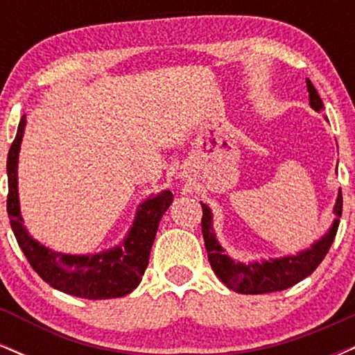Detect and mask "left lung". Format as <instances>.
<instances>
[{
	"mask_svg": "<svg viewBox=\"0 0 355 355\" xmlns=\"http://www.w3.org/2000/svg\"><path fill=\"white\" fill-rule=\"evenodd\" d=\"M307 89L311 107L315 112H322L324 103H322L319 93L313 88L311 80H307ZM202 210L203 240H205L210 266L218 279L239 294H268V292H279L292 287V285L304 280L305 277L311 275L320 266V262L332 245L334 239H336L337 229H339V218L342 215V191H339L336 209H334L337 218L332 229L319 242L313 243L312 248H307L305 252H300L294 257H284V259H275L262 263L255 262L248 263V266L234 262L230 257L223 254V248L215 239L214 227H211V211L205 203H202Z\"/></svg>",
	"mask_w": 355,
	"mask_h": 355,
	"instance_id": "1",
	"label": "left lung"
}]
</instances>
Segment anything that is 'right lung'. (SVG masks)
Listing matches in <instances>:
<instances>
[{"label":"right lung","mask_w":355,"mask_h":355,"mask_svg":"<svg viewBox=\"0 0 355 355\" xmlns=\"http://www.w3.org/2000/svg\"><path fill=\"white\" fill-rule=\"evenodd\" d=\"M26 125L21 116L16 138L10 146L6 162L8 200L6 210L11 229L30 266L56 291L81 299H116L138 287L148 266L158 223L173 202L170 190L162 191L140 205L128 237L120 247L96 255H67L40 245L23 227L18 200V153Z\"/></svg>","instance_id":"1"}]
</instances>
